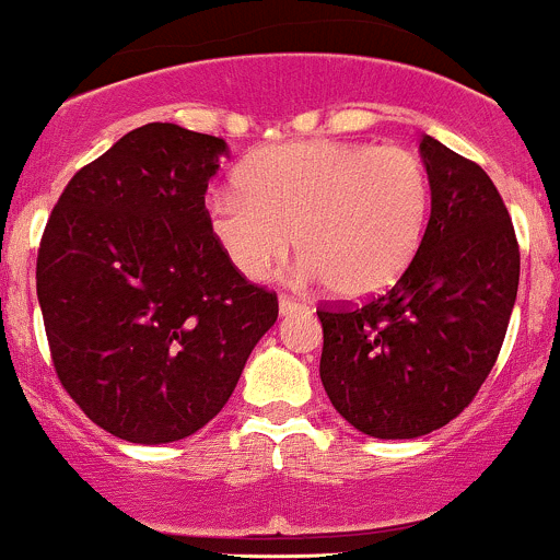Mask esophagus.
Segmentation results:
<instances>
[{
    "mask_svg": "<svg viewBox=\"0 0 560 560\" xmlns=\"http://www.w3.org/2000/svg\"><path fill=\"white\" fill-rule=\"evenodd\" d=\"M304 310H307V304H304V302H299V299H293V296H285V293H282V296H280V315L304 313Z\"/></svg>",
    "mask_w": 560,
    "mask_h": 560,
    "instance_id": "34e87169",
    "label": "esophagus"
}]
</instances>
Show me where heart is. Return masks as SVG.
<instances>
[{
  "label": "heart",
  "mask_w": 560,
  "mask_h": 560,
  "mask_svg": "<svg viewBox=\"0 0 560 560\" xmlns=\"http://www.w3.org/2000/svg\"><path fill=\"white\" fill-rule=\"evenodd\" d=\"M236 185L209 198V231L229 261L264 278L293 234L299 272L348 302L408 272L430 218L428 168L402 147L285 143L245 160Z\"/></svg>",
  "instance_id": "b5f03b06"
}]
</instances>
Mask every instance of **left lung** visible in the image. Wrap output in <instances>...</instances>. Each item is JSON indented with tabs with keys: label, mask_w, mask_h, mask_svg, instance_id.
<instances>
[{
	"label": "left lung",
	"mask_w": 560,
	"mask_h": 560,
	"mask_svg": "<svg viewBox=\"0 0 560 560\" xmlns=\"http://www.w3.org/2000/svg\"><path fill=\"white\" fill-rule=\"evenodd\" d=\"M419 149L433 207L408 272L362 307L318 310L326 395L373 439H419L466 411L517 299L520 247L501 192L435 138Z\"/></svg>",
	"instance_id": "left-lung-1"
}]
</instances>
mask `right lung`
Masks as SVG:
<instances>
[{"label": "right lung", "instance_id": "right-lung-1", "mask_svg": "<svg viewBox=\"0 0 560 560\" xmlns=\"http://www.w3.org/2000/svg\"><path fill=\"white\" fill-rule=\"evenodd\" d=\"M223 138L152 121L68 182L37 250L54 368L105 433L171 444L229 402L278 320V293L209 231Z\"/></svg>", "mask_w": 560, "mask_h": 560}]
</instances>
